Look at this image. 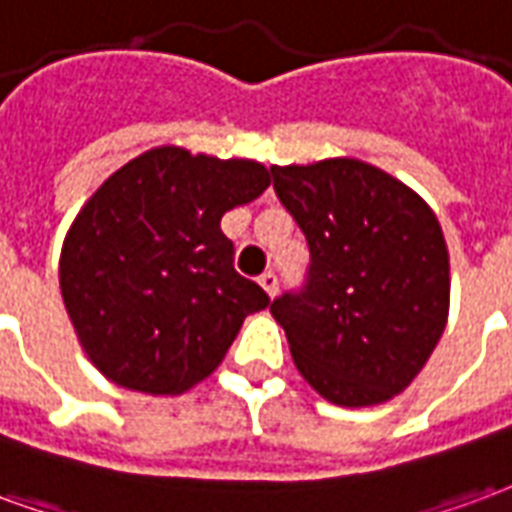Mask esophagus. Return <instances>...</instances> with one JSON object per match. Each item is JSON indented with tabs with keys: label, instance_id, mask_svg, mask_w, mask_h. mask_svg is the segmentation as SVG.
Returning a JSON list of instances; mask_svg holds the SVG:
<instances>
[{
	"label": "esophagus",
	"instance_id": "esophagus-1",
	"mask_svg": "<svg viewBox=\"0 0 512 512\" xmlns=\"http://www.w3.org/2000/svg\"><path fill=\"white\" fill-rule=\"evenodd\" d=\"M259 283L264 286V292L270 294V297H275L278 294V275L272 270H267L264 275H259Z\"/></svg>",
	"mask_w": 512,
	"mask_h": 512
}]
</instances>
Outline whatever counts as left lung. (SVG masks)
<instances>
[{
    "instance_id": "obj_1",
    "label": "left lung",
    "mask_w": 512,
    "mask_h": 512,
    "mask_svg": "<svg viewBox=\"0 0 512 512\" xmlns=\"http://www.w3.org/2000/svg\"><path fill=\"white\" fill-rule=\"evenodd\" d=\"M270 171L311 251L302 289L270 302L294 363L338 406L390 401L445 333L450 259L439 220L404 182L363 160Z\"/></svg>"
}]
</instances>
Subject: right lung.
<instances>
[{
    "instance_id": "1",
    "label": "right lung",
    "mask_w": 512,
    "mask_h": 512,
    "mask_svg": "<svg viewBox=\"0 0 512 512\" xmlns=\"http://www.w3.org/2000/svg\"><path fill=\"white\" fill-rule=\"evenodd\" d=\"M270 171L155 147L100 185L67 231L59 289L89 360L119 387L177 395L210 376L270 297L234 270L220 218Z\"/></svg>"
}]
</instances>
